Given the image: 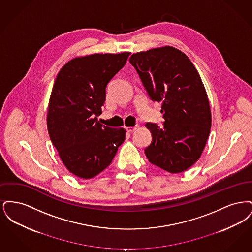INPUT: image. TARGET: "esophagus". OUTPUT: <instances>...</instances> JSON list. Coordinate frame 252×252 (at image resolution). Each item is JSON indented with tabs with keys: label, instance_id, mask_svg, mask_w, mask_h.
Returning <instances> with one entry per match:
<instances>
[{
	"label": "esophagus",
	"instance_id": "1",
	"mask_svg": "<svg viewBox=\"0 0 252 252\" xmlns=\"http://www.w3.org/2000/svg\"><path fill=\"white\" fill-rule=\"evenodd\" d=\"M126 131L132 133V132H134L137 129V126H127V127H126Z\"/></svg>",
	"mask_w": 252,
	"mask_h": 252
}]
</instances>
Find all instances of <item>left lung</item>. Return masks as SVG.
<instances>
[{"label": "left lung", "instance_id": "8db88e82", "mask_svg": "<svg viewBox=\"0 0 252 252\" xmlns=\"http://www.w3.org/2000/svg\"><path fill=\"white\" fill-rule=\"evenodd\" d=\"M129 62L149 98L162 103V126L145 125L152 135L145 156L172 174L187 170L201 156L212 125L199 73L185 54L171 46L134 54Z\"/></svg>", "mask_w": 252, "mask_h": 252}]
</instances>
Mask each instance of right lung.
<instances>
[{
  "mask_svg": "<svg viewBox=\"0 0 252 252\" xmlns=\"http://www.w3.org/2000/svg\"><path fill=\"white\" fill-rule=\"evenodd\" d=\"M130 53L76 58L60 70L49 101V136L67 169L92 179L108 167L125 141L124 128L97 122L106 89L126 65Z\"/></svg>",
  "mask_w": 252,
  "mask_h": 252,
  "instance_id": "1",
  "label": "right lung"
}]
</instances>
